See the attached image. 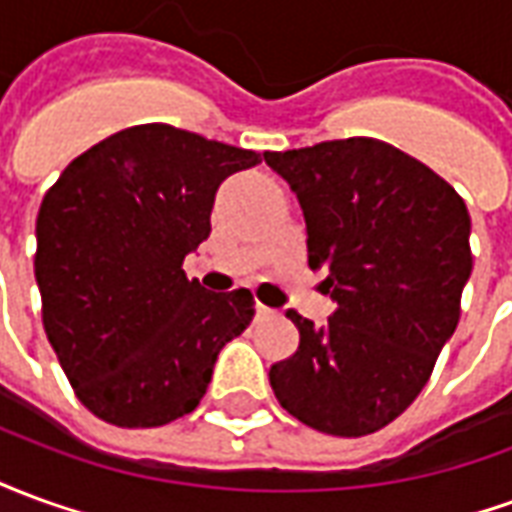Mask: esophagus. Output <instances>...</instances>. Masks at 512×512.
I'll use <instances>...</instances> for the list:
<instances>
[{
    "mask_svg": "<svg viewBox=\"0 0 512 512\" xmlns=\"http://www.w3.org/2000/svg\"><path fill=\"white\" fill-rule=\"evenodd\" d=\"M257 315H260V318H268V315H274V310H271V307H266V304H260V301H257Z\"/></svg>",
    "mask_w": 512,
    "mask_h": 512,
    "instance_id": "34e87169",
    "label": "esophagus"
}]
</instances>
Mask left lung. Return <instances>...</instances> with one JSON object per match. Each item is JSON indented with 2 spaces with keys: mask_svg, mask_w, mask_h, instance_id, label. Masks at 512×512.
Here are the masks:
<instances>
[{
  "mask_svg": "<svg viewBox=\"0 0 512 512\" xmlns=\"http://www.w3.org/2000/svg\"><path fill=\"white\" fill-rule=\"evenodd\" d=\"M307 222L310 268L337 301L326 326L288 310L296 354L271 365L279 406L329 436H367L428 384L472 274L469 211L447 180L370 136L266 153Z\"/></svg>",
  "mask_w": 512,
  "mask_h": 512,
  "instance_id": "obj_1",
  "label": "left lung"
}]
</instances>
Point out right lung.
Wrapping results in <instances>:
<instances>
[{"label": "right lung", "instance_id": "right-lung-1", "mask_svg": "<svg viewBox=\"0 0 512 512\" xmlns=\"http://www.w3.org/2000/svg\"><path fill=\"white\" fill-rule=\"evenodd\" d=\"M260 153L167 123L106 136L40 202L43 329L73 392L117 428L197 408L216 356L255 318L244 288L211 293L183 260L211 235L216 189Z\"/></svg>", "mask_w": 512, "mask_h": 512}]
</instances>
